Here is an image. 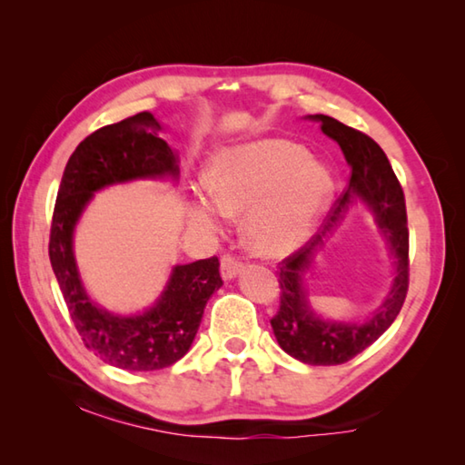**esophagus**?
Masks as SVG:
<instances>
[{
	"label": "esophagus",
	"mask_w": 465,
	"mask_h": 465,
	"mask_svg": "<svg viewBox=\"0 0 465 465\" xmlns=\"http://www.w3.org/2000/svg\"><path fill=\"white\" fill-rule=\"evenodd\" d=\"M242 269H243V262L240 261L238 256H235V254H223V258H222V274H223L225 281L233 279L235 274H238Z\"/></svg>",
	"instance_id": "obj_1"
}]
</instances>
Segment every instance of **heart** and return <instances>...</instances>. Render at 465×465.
<instances>
[{"mask_svg": "<svg viewBox=\"0 0 465 465\" xmlns=\"http://www.w3.org/2000/svg\"><path fill=\"white\" fill-rule=\"evenodd\" d=\"M332 193V178L305 147L262 139L223 149L211 166V191L194 193L193 217L213 223L222 209L252 211L250 238L262 254L281 256L308 238Z\"/></svg>", "mask_w": 465, "mask_h": 465, "instance_id": "obj_1", "label": "heart"}]
</instances>
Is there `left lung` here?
<instances>
[{
    "mask_svg": "<svg viewBox=\"0 0 465 465\" xmlns=\"http://www.w3.org/2000/svg\"><path fill=\"white\" fill-rule=\"evenodd\" d=\"M320 123V129L341 145L351 166V184L338 196L326 215L324 230L312 238L305 246L289 254L279 264L281 303L279 312L271 320L274 336L287 355L308 365H341L363 352L373 344L402 310L411 279L408 261V217L406 201L400 180L393 174L388 155L375 141L341 121L326 114L312 116ZM355 195L363 198L374 211L376 221L389 238L397 256V279L389 299L376 316L365 325H328L309 312L304 303L302 271L311 260V252L321 238L341 218L345 207Z\"/></svg>",
    "mask_w": 465,
    "mask_h": 465,
    "instance_id": "left-lung-1",
    "label": "left lung"
}]
</instances>
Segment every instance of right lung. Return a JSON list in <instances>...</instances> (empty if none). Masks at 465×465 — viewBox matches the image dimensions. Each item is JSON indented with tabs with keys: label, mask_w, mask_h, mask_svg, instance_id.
<instances>
[{
	"label": "right lung",
	"mask_w": 465,
	"mask_h": 465,
	"mask_svg": "<svg viewBox=\"0 0 465 465\" xmlns=\"http://www.w3.org/2000/svg\"><path fill=\"white\" fill-rule=\"evenodd\" d=\"M152 113H137L85 137L69 157L54 201L49 258L69 316L85 349L127 371H155L183 359L209 297L223 285L219 258L176 266L160 302L143 316L121 318L94 305L77 277L72 235L92 194L135 178L178 176L176 155Z\"/></svg>",
	"instance_id": "1"
}]
</instances>
